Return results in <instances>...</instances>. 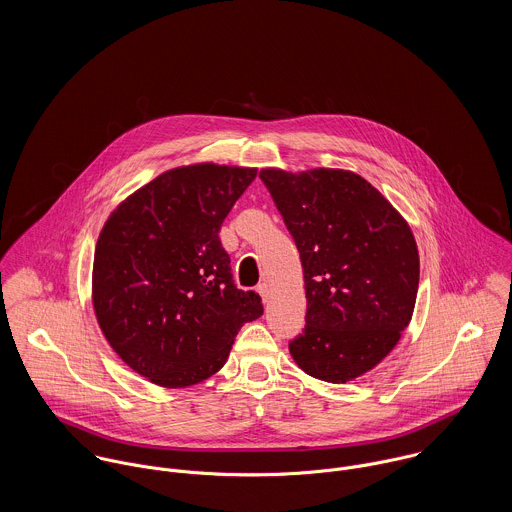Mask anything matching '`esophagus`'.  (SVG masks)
Listing matches in <instances>:
<instances>
[{"instance_id": "obj_1", "label": "esophagus", "mask_w": 512, "mask_h": 512, "mask_svg": "<svg viewBox=\"0 0 512 512\" xmlns=\"http://www.w3.org/2000/svg\"><path fill=\"white\" fill-rule=\"evenodd\" d=\"M256 290H258V293H260L262 301H264V303H268V299H270V286H268L266 282H262V284H260Z\"/></svg>"}]
</instances>
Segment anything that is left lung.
<instances>
[{
	"mask_svg": "<svg viewBox=\"0 0 512 512\" xmlns=\"http://www.w3.org/2000/svg\"><path fill=\"white\" fill-rule=\"evenodd\" d=\"M303 266L305 329L290 343L313 378L345 384L378 365L408 327L420 256L404 217L345 169H262Z\"/></svg>",
	"mask_w": 512,
	"mask_h": 512,
	"instance_id": "left-lung-1",
	"label": "left lung"
}]
</instances>
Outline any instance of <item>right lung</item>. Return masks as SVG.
Listing matches in <instances>:
<instances>
[{"label": "right lung", "mask_w": 512, "mask_h": 512, "mask_svg": "<svg viewBox=\"0 0 512 512\" xmlns=\"http://www.w3.org/2000/svg\"><path fill=\"white\" fill-rule=\"evenodd\" d=\"M254 177V167H175L102 226L92 266L98 325L116 355L157 386L185 388L213 376L240 327L264 313L258 293L234 286L219 238Z\"/></svg>", "instance_id": "right-lung-1"}]
</instances>
